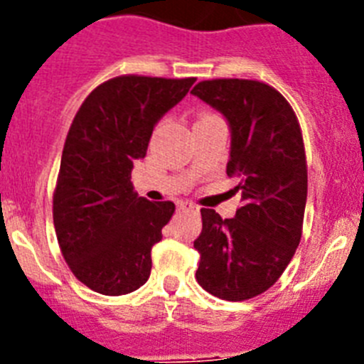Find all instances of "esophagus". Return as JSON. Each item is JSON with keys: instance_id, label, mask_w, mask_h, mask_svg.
I'll list each match as a JSON object with an SVG mask.
<instances>
[{"instance_id": "esophagus-1", "label": "esophagus", "mask_w": 364, "mask_h": 364, "mask_svg": "<svg viewBox=\"0 0 364 364\" xmlns=\"http://www.w3.org/2000/svg\"><path fill=\"white\" fill-rule=\"evenodd\" d=\"M178 210H182V211H193V213H197V211H198V205L191 204V202H188V200H182V202H178Z\"/></svg>"}]
</instances>
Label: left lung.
I'll list each match as a JSON object with an SVG mask.
<instances>
[{
  "label": "left lung",
  "instance_id": "obj_1",
  "mask_svg": "<svg viewBox=\"0 0 364 364\" xmlns=\"http://www.w3.org/2000/svg\"><path fill=\"white\" fill-rule=\"evenodd\" d=\"M193 96L226 118V173L239 176L242 205L233 218L200 210L197 281L224 301H246L277 282L301 242L308 173L294 109L255 80H208Z\"/></svg>",
  "mask_w": 364,
  "mask_h": 364
}]
</instances>
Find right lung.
I'll return each instance as SVG.
<instances>
[{"label": "right lung", "instance_id": "add662e5", "mask_svg": "<svg viewBox=\"0 0 364 364\" xmlns=\"http://www.w3.org/2000/svg\"><path fill=\"white\" fill-rule=\"evenodd\" d=\"M193 83L112 78L74 117L54 191V228L70 272L98 294H131L149 279L151 250L175 204L138 197L131 171L146 156L154 125Z\"/></svg>", "mask_w": 364, "mask_h": 364}]
</instances>
